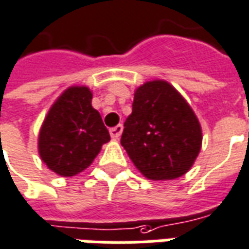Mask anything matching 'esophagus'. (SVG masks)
<instances>
[{
	"mask_svg": "<svg viewBox=\"0 0 249 249\" xmlns=\"http://www.w3.org/2000/svg\"><path fill=\"white\" fill-rule=\"evenodd\" d=\"M122 131H123V126H122V124H118V126H115V127L110 128L111 138L115 139V141H116V139H119Z\"/></svg>",
	"mask_w": 249,
	"mask_h": 249,
	"instance_id": "esophagus-1",
	"label": "esophagus"
}]
</instances>
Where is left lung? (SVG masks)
<instances>
[{
  "mask_svg": "<svg viewBox=\"0 0 249 249\" xmlns=\"http://www.w3.org/2000/svg\"><path fill=\"white\" fill-rule=\"evenodd\" d=\"M121 143L144 177L167 181L193 166L202 130L195 111L170 83L151 80L134 92Z\"/></svg>",
  "mask_w": 249,
  "mask_h": 249,
  "instance_id": "left-lung-1",
  "label": "left lung"
}]
</instances>
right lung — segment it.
I'll use <instances>...</instances> for the list:
<instances>
[{
  "instance_id": "1",
  "label": "right lung",
  "mask_w": 249,
  "mask_h": 249,
  "mask_svg": "<svg viewBox=\"0 0 249 249\" xmlns=\"http://www.w3.org/2000/svg\"><path fill=\"white\" fill-rule=\"evenodd\" d=\"M86 86H71L56 99L38 133V154L49 170L72 177L86 170L110 134L91 105Z\"/></svg>"
}]
</instances>
